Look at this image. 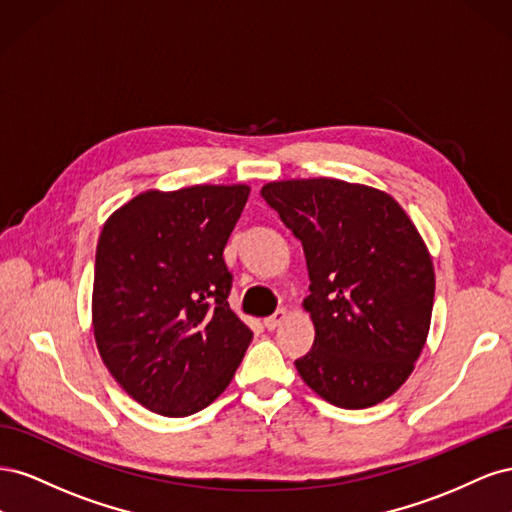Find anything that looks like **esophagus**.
I'll list each match as a JSON object with an SVG mask.
<instances>
[{
	"instance_id": "1",
	"label": "esophagus",
	"mask_w": 512,
	"mask_h": 512,
	"mask_svg": "<svg viewBox=\"0 0 512 512\" xmlns=\"http://www.w3.org/2000/svg\"><path fill=\"white\" fill-rule=\"evenodd\" d=\"M286 318H288V312H286V309H277V312H275L273 316L265 318V327H267L269 331H273V329L280 327V324H282Z\"/></svg>"
}]
</instances>
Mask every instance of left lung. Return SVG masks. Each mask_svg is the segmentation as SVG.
<instances>
[{"label":"left lung","instance_id":"left-lung-1","mask_svg":"<svg viewBox=\"0 0 512 512\" xmlns=\"http://www.w3.org/2000/svg\"><path fill=\"white\" fill-rule=\"evenodd\" d=\"M262 198L303 245L314 346L294 361L324 401L361 410L389 399L414 371L431 324L436 273L397 200L342 179H284Z\"/></svg>","mask_w":512,"mask_h":512}]
</instances>
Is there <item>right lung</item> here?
Wrapping results in <instances>:
<instances>
[{"instance_id":"add662e5","label":"right lung","mask_w":512,"mask_h":512,"mask_svg":"<svg viewBox=\"0 0 512 512\" xmlns=\"http://www.w3.org/2000/svg\"><path fill=\"white\" fill-rule=\"evenodd\" d=\"M250 185L145 190L115 209L96 250L91 324L134 401L190 416L218 399L254 333L232 312L224 247Z\"/></svg>"}]
</instances>
